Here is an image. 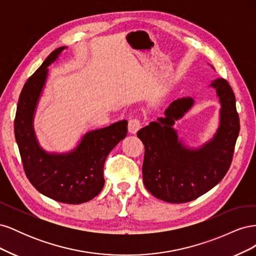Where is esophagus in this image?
Listing matches in <instances>:
<instances>
[{
	"instance_id": "esophagus-1",
	"label": "esophagus",
	"mask_w": 256,
	"mask_h": 256,
	"mask_svg": "<svg viewBox=\"0 0 256 256\" xmlns=\"http://www.w3.org/2000/svg\"><path fill=\"white\" fill-rule=\"evenodd\" d=\"M142 127V120L138 118H130L128 122V129L130 134H136V131Z\"/></svg>"
}]
</instances>
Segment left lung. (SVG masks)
Returning <instances> with one entry per match:
<instances>
[{
    "instance_id": "1",
    "label": "left lung",
    "mask_w": 256,
    "mask_h": 256,
    "mask_svg": "<svg viewBox=\"0 0 256 256\" xmlns=\"http://www.w3.org/2000/svg\"><path fill=\"white\" fill-rule=\"evenodd\" d=\"M221 102L220 126L212 141L198 150H189L178 140L173 129L193 106V99L174 100L166 118L152 122L138 131L145 147L143 182L154 196L168 203H187L212 189L230 166L240 122L234 92L226 79L214 80Z\"/></svg>"
}]
</instances>
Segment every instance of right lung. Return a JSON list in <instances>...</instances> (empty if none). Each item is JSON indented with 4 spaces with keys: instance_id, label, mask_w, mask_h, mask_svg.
<instances>
[{
    "instance_id": "right-lung-1",
    "label": "right lung",
    "mask_w": 256,
    "mask_h": 256,
    "mask_svg": "<svg viewBox=\"0 0 256 256\" xmlns=\"http://www.w3.org/2000/svg\"><path fill=\"white\" fill-rule=\"evenodd\" d=\"M65 49L54 50L23 86L14 118V136L26 175L34 187L56 202L81 204L104 188V168L108 154L127 136L126 120L85 134L69 154H48L38 145L33 114L48 74V66Z\"/></svg>"
}]
</instances>
